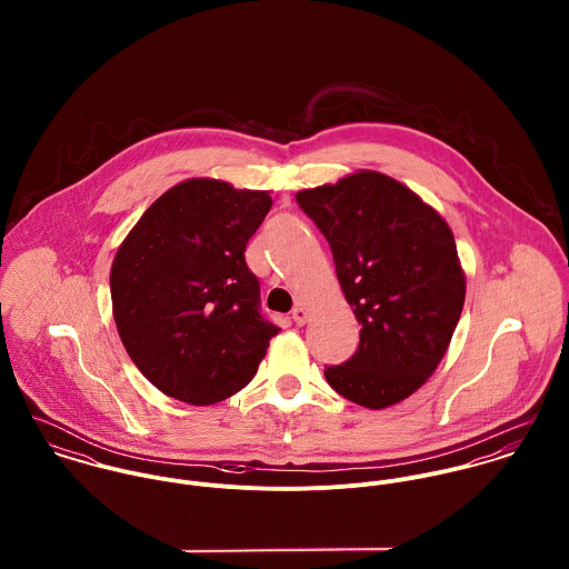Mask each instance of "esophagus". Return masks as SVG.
I'll return each instance as SVG.
<instances>
[{"label": "esophagus", "mask_w": 569, "mask_h": 569, "mask_svg": "<svg viewBox=\"0 0 569 569\" xmlns=\"http://www.w3.org/2000/svg\"><path fill=\"white\" fill-rule=\"evenodd\" d=\"M291 318H293V322L298 326L307 325V320H309V313H307V309L302 307V305H298L293 311H291Z\"/></svg>", "instance_id": "34e87169"}]
</instances>
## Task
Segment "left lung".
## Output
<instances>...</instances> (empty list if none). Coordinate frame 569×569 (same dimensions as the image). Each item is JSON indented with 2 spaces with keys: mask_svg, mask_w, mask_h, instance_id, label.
Listing matches in <instances>:
<instances>
[{
  "mask_svg": "<svg viewBox=\"0 0 569 569\" xmlns=\"http://www.w3.org/2000/svg\"><path fill=\"white\" fill-rule=\"evenodd\" d=\"M296 201L330 244L361 325L357 352L326 366L328 386L370 409L403 401L438 368L465 307L467 282L447 221L375 170L302 190Z\"/></svg>",
  "mask_w": 569,
  "mask_h": 569,
  "instance_id": "obj_1",
  "label": "left lung"
}]
</instances>
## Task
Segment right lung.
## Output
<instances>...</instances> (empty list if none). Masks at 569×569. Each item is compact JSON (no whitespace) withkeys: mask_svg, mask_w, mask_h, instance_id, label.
I'll return each mask as SVG.
<instances>
[{"mask_svg":"<svg viewBox=\"0 0 569 569\" xmlns=\"http://www.w3.org/2000/svg\"><path fill=\"white\" fill-rule=\"evenodd\" d=\"M271 197L219 179H188L142 214L111 264L120 339L166 397L212 406L244 388L269 339L244 247Z\"/></svg>","mask_w":569,"mask_h":569,"instance_id":"1","label":"right lung"}]
</instances>
